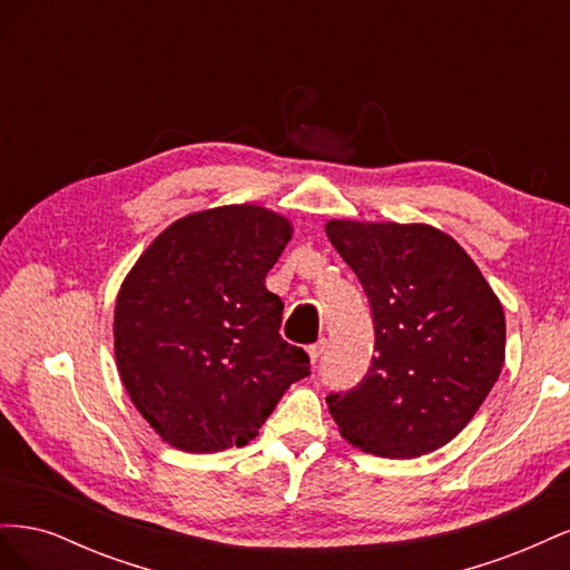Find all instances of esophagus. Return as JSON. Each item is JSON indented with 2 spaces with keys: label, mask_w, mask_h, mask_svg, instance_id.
<instances>
[{
  "label": "esophagus",
  "mask_w": 570,
  "mask_h": 570,
  "mask_svg": "<svg viewBox=\"0 0 570 570\" xmlns=\"http://www.w3.org/2000/svg\"><path fill=\"white\" fill-rule=\"evenodd\" d=\"M323 354H325V340H321V342H316V344H312V347H308V358H312V364H318Z\"/></svg>",
  "instance_id": "1"
}]
</instances>
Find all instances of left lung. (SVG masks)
Wrapping results in <instances>:
<instances>
[{
	"label": "left lung",
	"mask_w": 570,
	"mask_h": 570,
	"mask_svg": "<svg viewBox=\"0 0 570 570\" xmlns=\"http://www.w3.org/2000/svg\"><path fill=\"white\" fill-rule=\"evenodd\" d=\"M325 233L364 287L375 331L368 373L325 396L342 438L387 459L440 450L502 373V304L456 239L433 226L331 220Z\"/></svg>",
	"instance_id": "left-lung-1"
}]
</instances>
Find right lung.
<instances>
[{
  "label": "right lung",
  "instance_id": "1",
  "mask_svg": "<svg viewBox=\"0 0 570 570\" xmlns=\"http://www.w3.org/2000/svg\"><path fill=\"white\" fill-rule=\"evenodd\" d=\"M292 237L264 206L230 204L168 226L120 285L114 350L135 409L164 442L212 454L258 435L308 354L281 337L266 273Z\"/></svg>",
  "mask_w": 570,
  "mask_h": 570
}]
</instances>
